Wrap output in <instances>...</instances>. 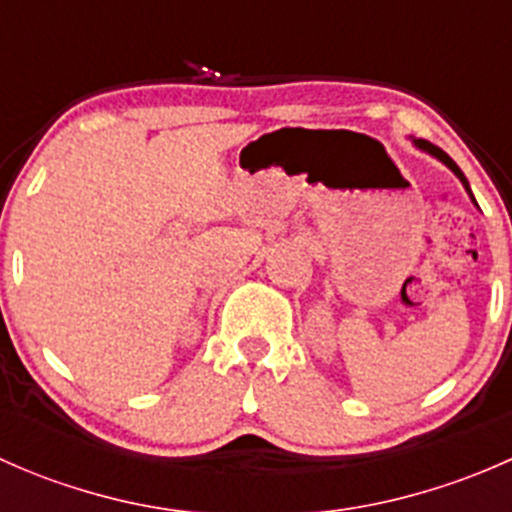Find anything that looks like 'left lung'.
<instances>
[{
  "label": "left lung",
  "instance_id": "8db88e82",
  "mask_svg": "<svg viewBox=\"0 0 512 512\" xmlns=\"http://www.w3.org/2000/svg\"><path fill=\"white\" fill-rule=\"evenodd\" d=\"M411 143H414V146L418 148V151H423V153H428V156H433L436 160H441L443 165H446L448 170H451L453 175H456L458 180H461L463 183V188H466V193L471 195V200H473V205H476L478 208V203H476V198H473V193H471V185H468V180H466V175H463V170L458 168L456 165V160H453L451 156H448V153H443L441 148L438 146H433V143H428V141H421V138H411Z\"/></svg>",
  "mask_w": 512,
  "mask_h": 512
}]
</instances>
